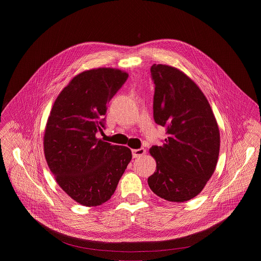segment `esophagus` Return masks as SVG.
Segmentation results:
<instances>
[{"instance_id": "34e87169", "label": "esophagus", "mask_w": 261, "mask_h": 261, "mask_svg": "<svg viewBox=\"0 0 261 261\" xmlns=\"http://www.w3.org/2000/svg\"><path fill=\"white\" fill-rule=\"evenodd\" d=\"M145 154V150L143 147H140V148H135V150H132V157L133 158H138V157H141L142 155Z\"/></svg>"}]
</instances>
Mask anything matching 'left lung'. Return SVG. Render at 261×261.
Instances as JSON below:
<instances>
[{
    "instance_id": "obj_1",
    "label": "left lung",
    "mask_w": 261,
    "mask_h": 261,
    "mask_svg": "<svg viewBox=\"0 0 261 261\" xmlns=\"http://www.w3.org/2000/svg\"><path fill=\"white\" fill-rule=\"evenodd\" d=\"M151 76L155 85L154 120L166 128L168 136L163 145L150 148L157 167L147 184L165 200L187 201L201 192L215 171L219 128L205 96L185 73L154 64Z\"/></svg>"
}]
</instances>
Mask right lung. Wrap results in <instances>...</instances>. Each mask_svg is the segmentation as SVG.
<instances>
[{"label": "right lung", "mask_w": 261, "mask_h": 261, "mask_svg": "<svg viewBox=\"0 0 261 261\" xmlns=\"http://www.w3.org/2000/svg\"><path fill=\"white\" fill-rule=\"evenodd\" d=\"M128 79L119 69L84 71L60 93L44 133V155L60 187L76 202L97 206L116 191L132 159L130 148L96 137L106 104Z\"/></svg>", "instance_id": "right-lung-1"}]
</instances>
